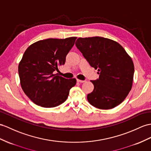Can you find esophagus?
<instances>
[{
	"instance_id": "obj_1",
	"label": "esophagus",
	"mask_w": 151,
	"mask_h": 151,
	"mask_svg": "<svg viewBox=\"0 0 151 151\" xmlns=\"http://www.w3.org/2000/svg\"><path fill=\"white\" fill-rule=\"evenodd\" d=\"M77 82L80 83H83L85 82V81H83V80H79V79H77Z\"/></svg>"
}]
</instances>
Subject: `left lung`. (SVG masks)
Masks as SVG:
<instances>
[{
    "label": "left lung",
    "instance_id": "1",
    "mask_svg": "<svg viewBox=\"0 0 151 151\" xmlns=\"http://www.w3.org/2000/svg\"><path fill=\"white\" fill-rule=\"evenodd\" d=\"M77 48L99 78L91 81L94 89L88 94L89 103L101 109L116 107L131 90L134 72L131 58L119 43L103 37L79 38Z\"/></svg>",
    "mask_w": 151,
    "mask_h": 151
}]
</instances>
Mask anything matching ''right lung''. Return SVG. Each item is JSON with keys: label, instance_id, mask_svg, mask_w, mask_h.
<instances>
[{"label": "right lung", "instance_id": "right-lung-1", "mask_svg": "<svg viewBox=\"0 0 151 151\" xmlns=\"http://www.w3.org/2000/svg\"><path fill=\"white\" fill-rule=\"evenodd\" d=\"M77 37L40 40L29 46L18 65L21 87L36 105L54 108L67 100L76 79L54 74L65 63Z\"/></svg>", "mask_w": 151, "mask_h": 151}]
</instances>
